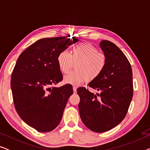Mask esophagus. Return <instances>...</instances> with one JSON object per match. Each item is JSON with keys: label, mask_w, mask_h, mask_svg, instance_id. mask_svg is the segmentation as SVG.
<instances>
[{"label": "esophagus", "mask_w": 150, "mask_h": 150, "mask_svg": "<svg viewBox=\"0 0 150 150\" xmlns=\"http://www.w3.org/2000/svg\"><path fill=\"white\" fill-rule=\"evenodd\" d=\"M76 89L77 87L76 86H73V91H74V93H76Z\"/></svg>", "instance_id": "1"}]
</instances>
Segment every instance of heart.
I'll use <instances>...</instances> for the list:
<instances>
[{
	"label": "heart",
	"instance_id": "obj_1",
	"mask_svg": "<svg viewBox=\"0 0 150 150\" xmlns=\"http://www.w3.org/2000/svg\"><path fill=\"white\" fill-rule=\"evenodd\" d=\"M61 70L68 73L76 63V69L64 77L65 83L78 85L87 80L93 81L99 77L105 69L107 58L103 52H99L96 46L89 44H78L71 49V54L65 50L58 56Z\"/></svg>",
	"mask_w": 150,
	"mask_h": 150
}]
</instances>
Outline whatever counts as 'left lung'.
<instances>
[{"mask_svg": "<svg viewBox=\"0 0 150 150\" xmlns=\"http://www.w3.org/2000/svg\"><path fill=\"white\" fill-rule=\"evenodd\" d=\"M107 58L102 74L89 83L99 91L96 95L86 87L77 89L82 122L95 132L110 130L122 122L133 96L132 71L124 52L113 43L102 40L100 44Z\"/></svg>", "mask_w": 150, "mask_h": 150, "instance_id": "obj_1", "label": "left lung"}]
</instances>
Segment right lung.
Masks as SVG:
<instances>
[{
	"instance_id": "obj_1",
	"label": "right lung",
	"mask_w": 150,
	"mask_h": 150,
	"mask_svg": "<svg viewBox=\"0 0 150 150\" xmlns=\"http://www.w3.org/2000/svg\"><path fill=\"white\" fill-rule=\"evenodd\" d=\"M78 39L65 37L41 39L21 53L11 74L15 108L20 118L40 132H50L62 119L73 88L63 81L58 56Z\"/></svg>"
}]
</instances>
